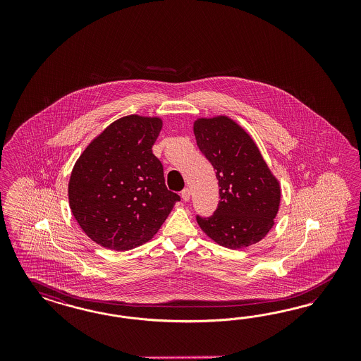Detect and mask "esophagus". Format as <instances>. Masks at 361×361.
Instances as JSON below:
<instances>
[{
	"label": "esophagus",
	"mask_w": 361,
	"mask_h": 361,
	"mask_svg": "<svg viewBox=\"0 0 361 361\" xmlns=\"http://www.w3.org/2000/svg\"><path fill=\"white\" fill-rule=\"evenodd\" d=\"M181 197H183V200H184V201H189V198H190V189H189V188L183 189V192H181Z\"/></svg>",
	"instance_id": "34e87169"
}]
</instances>
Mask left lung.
<instances>
[{
    "mask_svg": "<svg viewBox=\"0 0 361 361\" xmlns=\"http://www.w3.org/2000/svg\"><path fill=\"white\" fill-rule=\"evenodd\" d=\"M197 147L219 180V201L212 216L196 214L200 228L219 245L240 249L270 231L281 189L252 137L225 116L195 123Z\"/></svg>",
    "mask_w": 361,
    "mask_h": 361,
    "instance_id": "8db88e82",
    "label": "left lung"
}]
</instances>
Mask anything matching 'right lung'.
I'll return each instance as SVG.
<instances>
[{
    "label": "right lung",
    "mask_w": 361,
    "mask_h": 361,
    "mask_svg": "<svg viewBox=\"0 0 361 361\" xmlns=\"http://www.w3.org/2000/svg\"><path fill=\"white\" fill-rule=\"evenodd\" d=\"M159 118L131 115L114 121L80 154L68 184L74 217L92 240L130 250L151 240L180 196L165 185L152 145Z\"/></svg>",
    "instance_id": "obj_1"
}]
</instances>
